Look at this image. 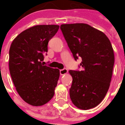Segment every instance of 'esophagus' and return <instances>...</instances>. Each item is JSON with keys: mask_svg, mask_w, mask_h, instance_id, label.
<instances>
[{"mask_svg": "<svg viewBox=\"0 0 125 125\" xmlns=\"http://www.w3.org/2000/svg\"><path fill=\"white\" fill-rule=\"evenodd\" d=\"M67 72H68V70L67 69H60V73L61 75H63V74H67Z\"/></svg>", "mask_w": 125, "mask_h": 125, "instance_id": "esophagus-1", "label": "esophagus"}]
</instances>
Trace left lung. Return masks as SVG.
<instances>
[{
    "label": "left lung",
    "instance_id": "8db88e82",
    "mask_svg": "<svg viewBox=\"0 0 125 125\" xmlns=\"http://www.w3.org/2000/svg\"><path fill=\"white\" fill-rule=\"evenodd\" d=\"M60 29L75 60L82 58L81 71H69L73 83L69 95L77 108L97 106L110 87L114 54L110 40L103 32L84 23L62 24Z\"/></svg>",
    "mask_w": 125,
    "mask_h": 125
}]
</instances>
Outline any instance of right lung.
Returning <instances> with one entry per match:
<instances>
[{"instance_id":"right-lung-1","label":"right lung","mask_w":125,"mask_h":125,"mask_svg":"<svg viewBox=\"0 0 125 125\" xmlns=\"http://www.w3.org/2000/svg\"><path fill=\"white\" fill-rule=\"evenodd\" d=\"M60 26L37 25L15 38L9 51V69L17 93L26 103L42 106L54 95L60 76L58 69L44 65L48 43Z\"/></svg>"}]
</instances>
